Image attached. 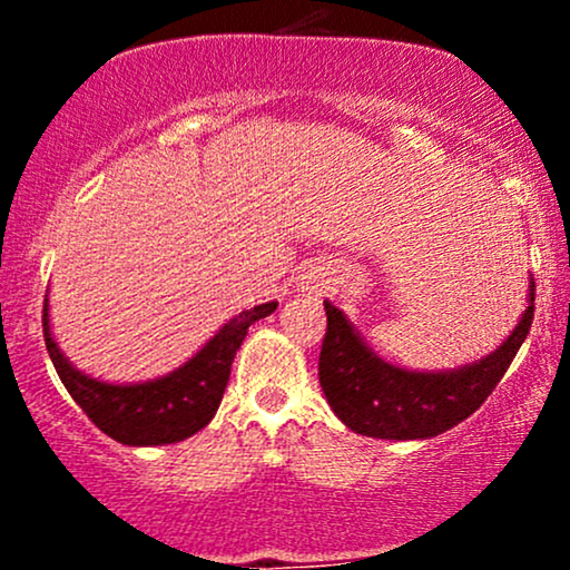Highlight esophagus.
<instances>
[{
  "label": "esophagus",
  "mask_w": 570,
  "mask_h": 570,
  "mask_svg": "<svg viewBox=\"0 0 570 570\" xmlns=\"http://www.w3.org/2000/svg\"><path fill=\"white\" fill-rule=\"evenodd\" d=\"M303 289L311 292V294H324V281H322V276H316V273H311V276H305Z\"/></svg>",
  "instance_id": "1"
}]
</instances>
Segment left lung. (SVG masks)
I'll return each mask as SVG.
<instances>
[{"instance_id":"1","label":"left lung","mask_w":570,"mask_h":570,"mask_svg":"<svg viewBox=\"0 0 570 570\" xmlns=\"http://www.w3.org/2000/svg\"><path fill=\"white\" fill-rule=\"evenodd\" d=\"M520 324L501 348L450 372H410L383 362L358 340L343 311L324 303L326 335L318 356V381L351 431L375 440H429L466 421L493 394L533 324L535 284Z\"/></svg>"}]
</instances>
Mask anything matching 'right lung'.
<instances>
[{"instance_id":"1","label":"right lung","mask_w":570,"mask_h":570,"mask_svg":"<svg viewBox=\"0 0 570 570\" xmlns=\"http://www.w3.org/2000/svg\"><path fill=\"white\" fill-rule=\"evenodd\" d=\"M276 305L278 303H263L252 311L238 313L189 358L185 367L174 370L160 381L139 385L101 383L71 367L50 335L48 299L42 307L45 348L53 358V367L71 399L104 434L120 444H134V448L171 444L187 440L212 421L227 381H230L235 351L244 343L248 326L271 316Z\"/></svg>"}]
</instances>
